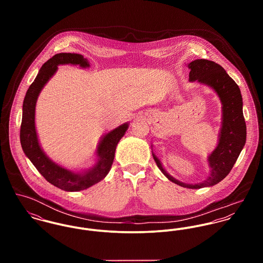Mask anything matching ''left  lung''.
Instances as JSON below:
<instances>
[{
  "instance_id": "left-lung-1",
  "label": "left lung",
  "mask_w": 263,
  "mask_h": 263,
  "mask_svg": "<svg viewBox=\"0 0 263 263\" xmlns=\"http://www.w3.org/2000/svg\"><path fill=\"white\" fill-rule=\"evenodd\" d=\"M189 81L210 87L222 103V121L215 150L208 156L210 173L199 183H185L171 176L162 162L153 153L154 160L161 172L172 182L190 189L210 187L222 181L232 170L246 143V123L243 116L241 91L224 68L208 60H195L187 65Z\"/></svg>"
}]
</instances>
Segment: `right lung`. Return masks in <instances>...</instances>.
Here are the masks:
<instances>
[{"label":"right lung","instance_id":"1","mask_svg":"<svg viewBox=\"0 0 263 263\" xmlns=\"http://www.w3.org/2000/svg\"><path fill=\"white\" fill-rule=\"evenodd\" d=\"M61 65L80 66L83 69L90 68V63L82 54L68 52L54 54L43 64L23 101L20 142L26 157L49 183L73 192L91 187L106 177L112 166L116 146L127 130L129 123H122L102 136L95 150L96 162L88 169L74 171L52 161L42 150L39 143L35 127V107L41 90L57 73L58 67Z\"/></svg>","mask_w":263,"mask_h":263}]
</instances>
